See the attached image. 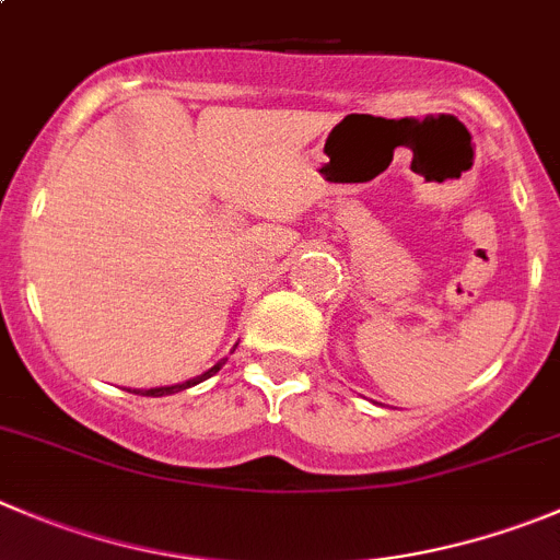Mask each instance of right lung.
I'll return each instance as SVG.
<instances>
[{
    "label": "right lung",
    "instance_id": "add662e5",
    "mask_svg": "<svg viewBox=\"0 0 560 560\" xmlns=\"http://www.w3.org/2000/svg\"><path fill=\"white\" fill-rule=\"evenodd\" d=\"M236 346H238V343H236ZM225 360H228V357H225ZM225 360H220V363H217V365H211L209 371H203V374H200V376H195V380H186V382H180V385L151 387V390H135V393H140V396H153V398H159V396H173V393H180V390H186V387H195V385H200V382L211 380V376H214L217 371H220L222 365H225Z\"/></svg>",
    "mask_w": 560,
    "mask_h": 560
}]
</instances>
